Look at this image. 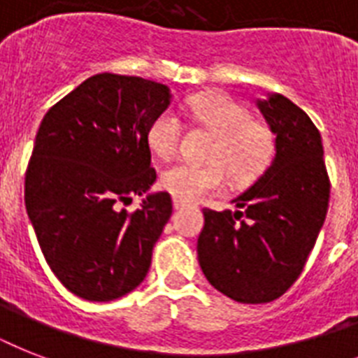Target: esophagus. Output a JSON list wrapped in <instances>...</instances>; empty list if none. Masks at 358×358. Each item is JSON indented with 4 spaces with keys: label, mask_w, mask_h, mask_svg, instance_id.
<instances>
[{
    "label": "esophagus",
    "mask_w": 358,
    "mask_h": 358,
    "mask_svg": "<svg viewBox=\"0 0 358 358\" xmlns=\"http://www.w3.org/2000/svg\"><path fill=\"white\" fill-rule=\"evenodd\" d=\"M173 204H174V208H176V210H182V208L185 206V202H184V201H180V199H176V196H174Z\"/></svg>",
    "instance_id": "1"
}]
</instances>
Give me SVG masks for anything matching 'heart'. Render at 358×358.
Returning a JSON list of instances; mask_svg holds the SVG:
<instances>
[{"label": "heart", "mask_w": 358, "mask_h": 358, "mask_svg": "<svg viewBox=\"0 0 358 358\" xmlns=\"http://www.w3.org/2000/svg\"><path fill=\"white\" fill-rule=\"evenodd\" d=\"M187 113L215 134L208 159L213 163H176L163 171L162 185L180 201H195L219 189L227 171L234 182H249L266 169L273 154V135L266 124L249 119V111L221 92L189 98ZM182 137V122L167 109L152 120L146 131L150 150L162 159L173 157Z\"/></svg>", "instance_id": "b5f03b06"}]
</instances>
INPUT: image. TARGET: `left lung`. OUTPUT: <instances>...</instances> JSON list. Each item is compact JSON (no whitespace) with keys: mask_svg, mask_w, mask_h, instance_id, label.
<instances>
[{"mask_svg":"<svg viewBox=\"0 0 358 358\" xmlns=\"http://www.w3.org/2000/svg\"><path fill=\"white\" fill-rule=\"evenodd\" d=\"M275 135L266 173L236 196V212L204 208L196 255L213 288L260 305L278 299L303 271L329 208L322 135L310 117L282 94L256 100Z\"/></svg>","mask_w":358,"mask_h":358,"instance_id":"obj_1","label":"left lung"}]
</instances>
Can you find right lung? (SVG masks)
Listing matches in <instances>:
<instances>
[{"instance_id":"1","label":"right lung","mask_w":358,"mask_h":358,"mask_svg":"<svg viewBox=\"0 0 358 358\" xmlns=\"http://www.w3.org/2000/svg\"><path fill=\"white\" fill-rule=\"evenodd\" d=\"M171 103L167 85L96 74L50 108L25 173V210L42 255L66 289L113 301L145 280L152 249L173 213L156 182L148 126Z\"/></svg>"}]
</instances>
